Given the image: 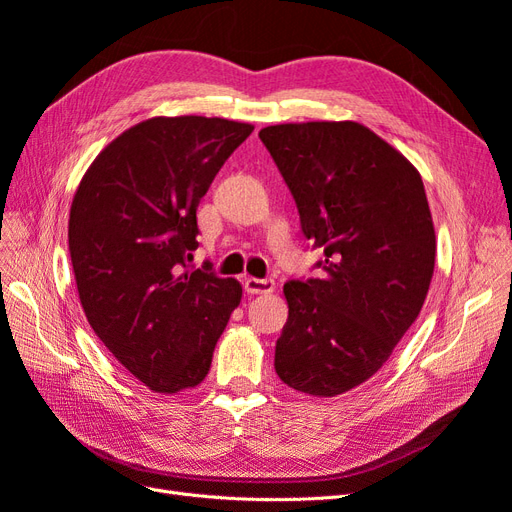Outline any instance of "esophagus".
<instances>
[{"label": "esophagus", "mask_w": 512, "mask_h": 512, "mask_svg": "<svg viewBox=\"0 0 512 512\" xmlns=\"http://www.w3.org/2000/svg\"><path fill=\"white\" fill-rule=\"evenodd\" d=\"M273 280H258V277H245V290L250 294H269L273 292Z\"/></svg>", "instance_id": "1"}]
</instances>
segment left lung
<instances>
[{
    "instance_id": "1",
    "label": "left lung",
    "mask_w": 512,
    "mask_h": 512,
    "mask_svg": "<svg viewBox=\"0 0 512 512\" xmlns=\"http://www.w3.org/2000/svg\"><path fill=\"white\" fill-rule=\"evenodd\" d=\"M322 247V277L284 284L288 320L275 371L294 391L335 397L389 361L425 303L436 232L418 170L356 121L258 132Z\"/></svg>"
}]
</instances>
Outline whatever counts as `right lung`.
<instances>
[{
	"mask_svg": "<svg viewBox=\"0 0 512 512\" xmlns=\"http://www.w3.org/2000/svg\"><path fill=\"white\" fill-rule=\"evenodd\" d=\"M254 126L153 117L119 134L87 168L68 222L70 260L91 329L156 393L205 380L241 303V284L192 269L196 209Z\"/></svg>",
	"mask_w": 512,
	"mask_h": 512,
	"instance_id": "add662e5",
	"label": "right lung"
}]
</instances>
